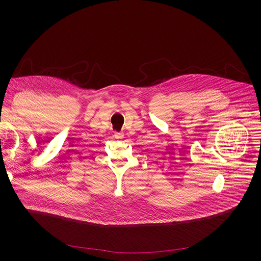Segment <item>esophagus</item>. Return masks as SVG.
Listing matches in <instances>:
<instances>
[{
    "instance_id": "1",
    "label": "esophagus",
    "mask_w": 261,
    "mask_h": 261,
    "mask_svg": "<svg viewBox=\"0 0 261 261\" xmlns=\"http://www.w3.org/2000/svg\"><path fill=\"white\" fill-rule=\"evenodd\" d=\"M114 138H115L117 141H121V140L123 139V134L120 133V132H115Z\"/></svg>"
}]
</instances>
